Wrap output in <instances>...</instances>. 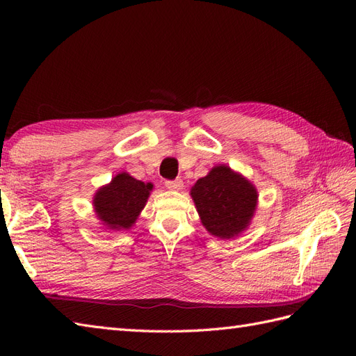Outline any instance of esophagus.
I'll use <instances>...</instances> for the list:
<instances>
[{
    "label": "esophagus",
    "instance_id": "34e87169",
    "mask_svg": "<svg viewBox=\"0 0 356 356\" xmlns=\"http://www.w3.org/2000/svg\"><path fill=\"white\" fill-rule=\"evenodd\" d=\"M165 186L169 188V190H175V191H178V190H181L182 188V186H184V182H182V179H179V178H177V179H168L166 182H165Z\"/></svg>",
    "mask_w": 356,
    "mask_h": 356
}]
</instances>
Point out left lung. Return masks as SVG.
I'll return each mask as SVG.
<instances>
[{"label": "left lung", "mask_w": 356, "mask_h": 356, "mask_svg": "<svg viewBox=\"0 0 356 356\" xmlns=\"http://www.w3.org/2000/svg\"><path fill=\"white\" fill-rule=\"evenodd\" d=\"M202 224L212 236L232 239L250 225L257 209V188L229 166H213L191 187Z\"/></svg>", "instance_id": "obj_1"}]
</instances>
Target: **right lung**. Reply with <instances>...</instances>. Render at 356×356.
Segmentation results:
<instances>
[{"label": "right lung", "mask_w": 356, "mask_h": 356, "mask_svg": "<svg viewBox=\"0 0 356 356\" xmlns=\"http://www.w3.org/2000/svg\"><path fill=\"white\" fill-rule=\"evenodd\" d=\"M152 190V182H143L120 172L110 184L96 191L93 196L95 212L110 230H127L138 220Z\"/></svg>", "instance_id": "add662e5"}]
</instances>
